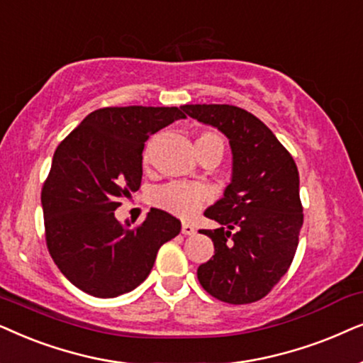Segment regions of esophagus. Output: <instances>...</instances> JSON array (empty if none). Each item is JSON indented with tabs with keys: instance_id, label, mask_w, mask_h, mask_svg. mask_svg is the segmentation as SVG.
<instances>
[{
	"instance_id": "1",
	"label": "esophagus",
	"mask_w": 363,
	"mask_h": 363,
	"mask_svg": "<svg viewBox=\"0 0 363 363\" xmlns=\"http://www.w3.org/2000/svg\"><path fill=\"white\" fill-rule=\"evenodd\" d=\"M181 232H182V234H184V235H194L197 230H196L194 225H191V224H182Z\"/></svg>"
}]
</instances>
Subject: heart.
Here are the masks:
<instances>
[{
    "instance_id": "b5f03b06",
    "label": "heart",
    "mask_w": 363,
    "mask_h": 363,
    "mask_svg": "<svg viewBox=\"0 0 363 363\" xmlns=\"http://www.w3.org/2000/svg\"><path fill=\"white\" fill-rule=\"evenodd\" d=\"M201 143H222L219 136L212 133H206L199 136L196 144ZM149 156V149L146 151V157ZM207 199V189L201 184H186V182H169L157 187L152 194L154 206L159 209L169 212L182 219H191L194 217Z\"/></svg>"
}]
</instances>
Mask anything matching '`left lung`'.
I'll return each instance as SVG.
<instances>
[{
    "label": "left lung",
    "instance_id": "left-lung-1",
    "mask_svg": "<svg viewBox=\"0 0 363 363\" xmlns=\"http://www.w3.org/2000/svg\"><path fill=\"white\" fill-rule=\"evenodd\" d=\"M192 119L229 139L232 179L224 196L204 216L219 222L202 230L214 255L197 279L206 292L227 303H250L267 296L291 267L303 224L298 171L286 147L254 114L229 104H186Z\"/></svg>",
    "mask_w": 363,
    "mask_h": 363
}]
</instances>
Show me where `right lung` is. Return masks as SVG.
<instances>
[{
  "label": "right lung",
  "instance_id": "1",
  "mask_svg": "<svg viewBox=\"0 0 363 363\" xmlns=\"http://www.w3.org/2000/svg\"><path fill=\"white\" fill-rule=\"evenodd\" d=\"M177 119H186L179 108L93 111L52 156L41 192L46 244L62 275L89 296L131 292L181 232L179 219L154 207L136 229L114 216L141 186L144 143Z\"/></svg>",
  "mask_w": 363,
  "mask_h": 363
}]
</instances>
